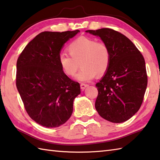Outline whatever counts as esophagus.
<instances>
[{
	"label": "esophagus",
	"mask_w": 160,
	"mask_h": 160,
	"mask_svg": "<svg viewBox=\"0 0 160 160\" xmlns=\"http://www.w3.org/2000/svg\"><path fill=\"white\" fill-rule=\"evenodd\" d=\"M87 87H88V84H85V83H81L80 84V88L82 89H85Z\"/></svg>",
	"instance_id": "obj_1"
}]
</instances>
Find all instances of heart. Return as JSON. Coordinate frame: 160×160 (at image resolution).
Returning <instances> with one entry per match:
<instances>
[{
    "instance_id": "b5f03b06",
    "label": "heart",
    "mask_w": 160,
    "mask_h": 160,
    "mask_svg": "<svg viewBox=\"0 0 160 160\" xmlns=\"http://www.w3.org/2000/svg\"><path fill=\"white\" fill-rule=\"evenodd\" d=\"M67 50L70 56L61 54L59 63L68 76H73L80 63L82 68L75 76L79 81L89 82L97 74L102 75L108 71L111 62V52L104 42L83 36L71 42Z\"/></svg>"
}]
</instances>
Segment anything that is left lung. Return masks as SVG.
Here are the masks:
<instances>
[{"mask_svg": "<svg viewBox=\"0 0 160 160\" xmlns=\"http://www.w3.org/2000/svg\"><path fill=\"white\" fill-rule=\"evenodd\" d=\"M86 32L99 36L111 52L108 70L96 85V110L101 117L111 122L128 120L141 108L147 88L143 55L128 38L111 28Z\"/></svg>", "mask_w": 160, "mask_h": 160, "instance_id": "left-lung-1", "label": "left lung"}]
</instances>
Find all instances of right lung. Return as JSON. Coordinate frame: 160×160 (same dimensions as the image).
I'll return each mask as SVG.
<instances>
[{"label":"right lung","mask_w":160,"mask_h":160,"mask_svg":"<svg viewBox=\"0 0 160 160\" xmlns=\"http://www.w3.org/2000/svg\"><path fill=\"white\" fill-rule=\"evenodd\" d=\"M78 32H42L17 59V90L28 115L40 125L58 127L72 115L73 101L80 94V84L63 72L59 56L63 44Z\"/></svg>","instance_id":"obj_1"}]
</instances>
